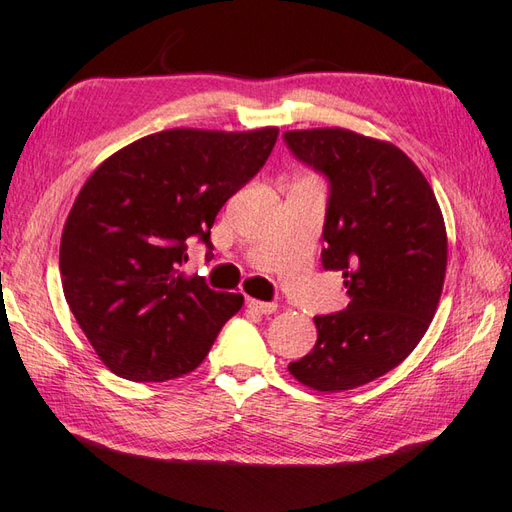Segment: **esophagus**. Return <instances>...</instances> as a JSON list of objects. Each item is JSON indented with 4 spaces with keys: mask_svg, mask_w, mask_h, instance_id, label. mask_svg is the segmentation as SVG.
Wrapping results in <instances>:
<instances>
[{
    "mask_svg": "<svg viewBox=\"0 0 512 512\" xmlns=\"http://www.w3.org/2000/svg\"><path fill=\"white\" fill-rule=\"evenodd\" d=\"M246 307H248V310L257 312V314L277 312V303H264V301H257V299H246Z\"/></svg>",
    "mask_w": 512,
    "mask_h": 512,
    "instance_id": "34e87169",
    "label": "esophagus"
}]
</instances>
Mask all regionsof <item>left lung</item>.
<instances>
[{"instance_id":"1","label":"left lung","mask_w":512,"mask_h":512,"mask_svg":"<svg viewBox=\"0 0 512 512\" xmlns=\"http://www.w3.org/2000/svg\"><path fill=\"white\" fill-rule=\"evenodd\" d=\"M283 137L329 178L323 266L342 270L349 294L347 310L314 318V349L288 371L318 392L351 390L401 364L430 327L447 270L443 211L390 141L336 126Z\"/></svg>"}]
</instances>
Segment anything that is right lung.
<instances>
[{
	"mask_svg": "<svg viewBox=\"0 0 512 512\" xmlns=\"http://www.w3.org/2000/svg\"><path fill=\"white\" fill-rule=\"evenodd\" d=\"M277 126L170 128L104 159L78 192L61 237L71 314L104 366L133 382H165L205 360L242 294L181 272L187 240L209 233L237 189L264 168Z\"/></svg>",
	"mask_w": 512,
	"mask_h": 512,
	"instance_id": "1",
	"label": "right lung"
}]
</instances>
